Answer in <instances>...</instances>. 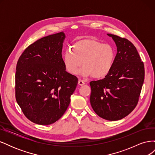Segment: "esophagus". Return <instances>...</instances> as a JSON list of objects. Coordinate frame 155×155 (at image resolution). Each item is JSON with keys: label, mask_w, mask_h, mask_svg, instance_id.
Segmentation results:
<instances>
[{"label": "esophagus", "mask_w": 155, "mask_h": 155, "mask_svg": "<svg viewBox=\"0 0 155 155\" xmlns=\"http://www.w3.org/2000/svg\"><path fill=\"white\" fill-rule=\"evenodd\" d=\"M85 82L84 81L81 80V79H79V81H78L79 85H81V86L83 85H85Z\"/></svg>", "instance_id": "esophagus-1"}]
</instances>
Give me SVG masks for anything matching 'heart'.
I'll use <instances>...</instances> for the list:
<instances>
[{"label":"heart","mask_w":155,"mask_h":155,"mask_svg":"<svg viewBox=\"0 0 155 155\" xmlns=\"http://www.w3.org/2000/svg\"><path fill=\"white\" fill-rule=\"evenodd\" d=\"M67 49L63 55L64 67L70 74H76L83 62L84 66L79 70L83 76H92L103 78L108 75L113 67L116 59V50L109 44L85 39L78 41Z\"/></svg>","instance_id":"1"}]
</instances>
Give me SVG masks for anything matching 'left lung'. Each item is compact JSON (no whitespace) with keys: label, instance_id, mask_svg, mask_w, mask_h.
I'll return each instance as SVG.
<instances>
[{"label":"left lung","instance_id":"left-lung-1","mask_svg":"<svg viewBox=\"0 0 155 155\" xmlns=\"http://www.w3.org/2000/svg\"><path fill=\"white\" fill-rule=\"evenodd\" d=\"M117 47L111 71L105 78L90 83L91 104L101 118L109 121L125 118L137 106L144 81L145 70L138 51L129 40L113 34Z\"/></svg>","mask_w":155,"mask_h":155}]
</instances>
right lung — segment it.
<instances>
[{"label":"right lung","instance_id":"right-lung-1","mask_svg":"<svg viewBox=\"0 0 155 155\" xmlns=\"http://www.w3.org/2000/svg\"><path fill=\"white\" fill-rule=\"evenodd\" d=\"M63 31L44 37L26 48L16 67L15 97L26 118L53 124L70 103L78 79L66 71L62 58Z\"/></svg>","mask_w":155,"mask_h":155}]
</instances>
